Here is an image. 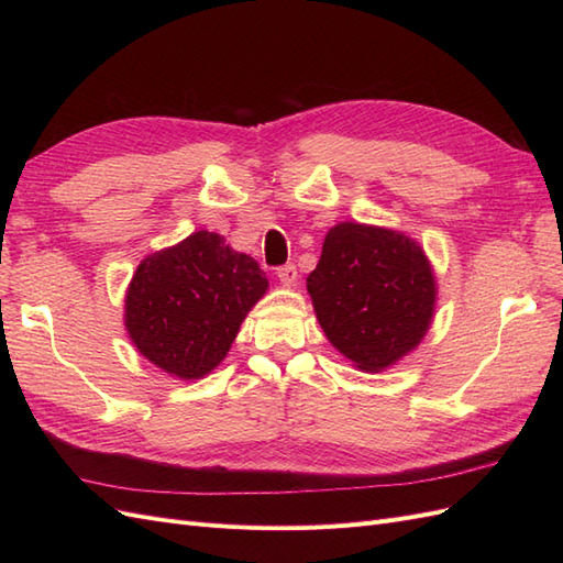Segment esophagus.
Returning a JSON list of instances; mask_svg holds the SVG:
<instances>
[{"label": "esophagus", "mask_w": 563, "mask_h": 563, "mask_svg": "<svg viewBox=\"0 0 563 563\" xmlns=\"http://www.w3.org/2000/svg\"><path fill=\"white\" fill-rule=\"evenodd\" d=\"M277 277H279V282L284 284V286H296V282H298V269H296V265H284V267H279L277 269Z\"/></svg>", "instance_id": "1"}]
</instances>
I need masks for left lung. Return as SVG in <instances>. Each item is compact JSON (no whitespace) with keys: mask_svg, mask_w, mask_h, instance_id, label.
Wrapping results in <instances>:
<instances>
[{"mask_svg":"<svg viewBox=\"0 0 563 563\" xmlns=\"http://www.w3.org/2000/svg\"><path fill=\"white\" fill-rule=\"evenodd\" d=\"M331 345L362 371H385L428 333L437 284L424 251L397 230L340 223L308 277Z\"/></svg>","mask_w":563,"mask_h":563,"instance_id":"1","label":"left lung"}]
</instances>
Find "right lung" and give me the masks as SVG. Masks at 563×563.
Here are the masks:
<instances>
[{
    "label": "right lung",
    "mask_w": 563,
    "mask_h": 563,
    "mask_svg": "<svg viewBox=\"0 0 563 563\" xmlns=\"http://www.w3.org/2000/svg\"><path fill=\"white\" fill-rule=\"evenodd\" d=\"M267 291L251 255L199 230L147 255L124 300V323L139 352L180 380H197L225 360L242 321Z\"/></svg>",
    "instance_id": "add662e5"
}]
</instances>
